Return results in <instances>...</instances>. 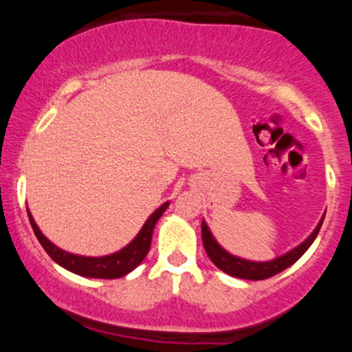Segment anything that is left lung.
Returning a JSON list of instances; mask_svg holds the SVG:
<instances>
[{"label": "left lung", "mask_w": 352, "mask_h": 352, "mask_svg": "<svg viewBox=\"0 0 352 352\" xmlns=\"http://www.w3.org/2000/svg\"><path fill=\"white\" fill-rule=\"evenodd\" d=\"M324 215L321 217V220H319L316 228L311 232V235L306 238L305 241H301L300 245L294 246L293 250H289V252L281 254V256H276L268 261L245 260V258H240L236 256V254H232L230 252H227V250H225L223 246L215 240L212 230L208 228L207 221L205 220H201V241H204L205 252H207L208 258L212 260V263L215 265L217 268H220L223 273H227L233 278H241V280H252V281L266 280V278H272L274 274L281 273L283 270L289 268V266L300 260L302 254L306 253V250L309 248L311 243L316 240L319 228H321L322 220H324Z\"/></svg>", "instance_id": "8db88e82"}]
</instances>
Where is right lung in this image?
Wrapping results in <instances>:
<instances>
[{
	"instance_id": "1",
	"label": "right lung",
	"mask_w": 352,
	"mask_h": 352,
	"mask_svg": "<svg viewBox=\"0 0 352 352\" xmlns=\"http://www.w3.org/2000/svg\"><path fill=\"white\" fill-rule=\"evenodd\" d=\"M170 201H165L160 205L151 217L147 218V221L144 223V227L140 228V232L137 233L134 240L129 245H125L124 248H120L119 252H114L111 254H104V256H82V254H74L66 252V250L56 246L52 241L47 240L43 235V232L36 225L33 215H31L30 208L28 210V217H30V223L33 227V232L36 238L39 240V243L43 245V248L46 250V253L50 254L52 260L56 261L59 266L66 268L67 272L79 274L84 278H102V280H116V278L125 276L135 270L137 266L144 261V258L147 256L148 250H151L152 243V233L155 228L157 221L160 220V217L164 215L165 210L168 208Z\"/></svg>"
}]
</instances>
